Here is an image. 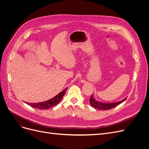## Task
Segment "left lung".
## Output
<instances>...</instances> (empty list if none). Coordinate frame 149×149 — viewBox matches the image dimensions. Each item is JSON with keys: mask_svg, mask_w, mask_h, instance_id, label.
I'll return each instance as SVG.
<instances>
[{"mask_svg": "<svg viewBox=\"0 0 149 149\" xmlns=\"http://www.w3.org/2000/svg\"><path fill=\"white\" fill-rule=\"evenodd\" d=\"M125 100H126V97L124 98V100H123L122 101L117 102L104 103V102H99L98 101H96L93 98V95H91V97H90L89 103H90V104L91 105L92 107H93L94 108H96V109H101V110H109V109H112V108H114L116 106L119 105L120 104L123 102Z\"/></svg>", "mask_w": 149, "mask_h": 149, "instance_id": "left-lung-1", "label": "left lung"}]
</instances>
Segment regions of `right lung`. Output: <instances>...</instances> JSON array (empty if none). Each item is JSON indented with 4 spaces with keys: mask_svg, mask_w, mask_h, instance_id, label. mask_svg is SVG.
Segmentation results:
<instances>
[{
    "mask_svg": "<svg viewBox=\"0 0 149 149\" xmlns=\"http://www.w3.org/2000/svg\"><path fill=\"white\" fill-rule=\"evenodd\" d=\"M66 89H67V88H65L63 91L60 92L56 96L45 102H38V103H28V102H26V103L32 107L37 108V109H49V107H52L53 106H55L60 102V100H61L62 97H63L65 93H66Z\"/></svg>",
    "mask_w": 149,
    "mask_h": 149,
    "instance_id": "1",
    "label": "right lung"
}]
</instances>
